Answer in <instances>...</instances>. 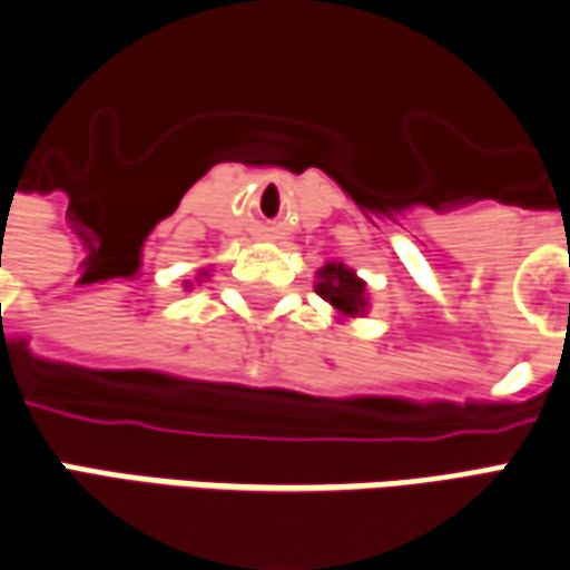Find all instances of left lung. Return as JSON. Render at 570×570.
<instances>
[{
  "mask_svg": "<svg viewBox=\"0 0 570 570\" xmlns=\"http://www.w3.org/2000/svg\"><path fill=\"white\" fill-rule=\"evenodd\" d=\"M316 294L328 301L341 316H363L368 309L366 282L356 276L353 269H347L344 263H325L320 269V282H316Z\"/></svg>",
  "mask_w": 570,
  "mask_h": 570,
  "instance_id": "obj_1",
  "label": "left lung"
}]
</instances>
